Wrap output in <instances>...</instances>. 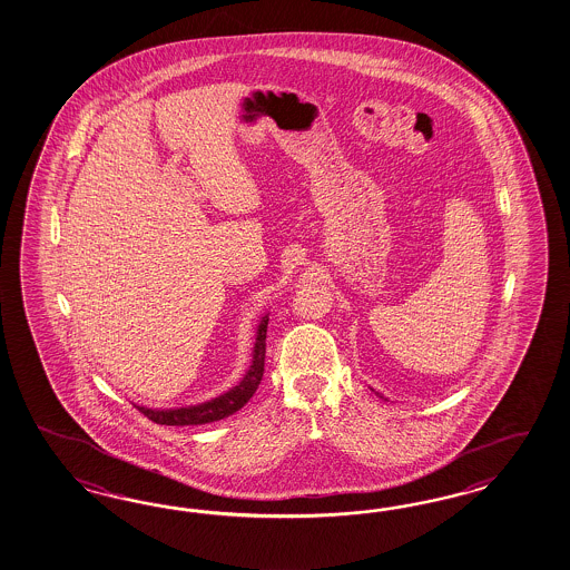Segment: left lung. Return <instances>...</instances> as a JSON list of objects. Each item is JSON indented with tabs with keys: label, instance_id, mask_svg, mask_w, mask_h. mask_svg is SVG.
I'll list each match as a JSON object with an SVG mask.
<instances>
[{
	"label": "left lung",
	"instance_id": "8db88e82",
	"mask_svg": "<svg viewBox=\"0 0 570 570\" xmlns=\"http://www.w3.org/2000/svg\"><path fill=\"white\" fill-rule=\"evenodd\" d=\"M371 391H375V389H371ZM376 395H379V397H383V395H381V393H379V391H375ZM383 400H387V397H383Z\"/></svg>",
	"mask_w": 570,
	"mask_h": 570
}]
</instances>
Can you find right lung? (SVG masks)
<instances>
[{"label": "right lung", "mask_w": 570, "mask_h": 570, "mask_svg": "<svg viewBox=\"0 0 570 570\" xmlns=\"http://www.w3.org/2000/svg\"><path fill=\"white\" fill-rule=\"evenodd\" d=\"M267 321H269V315L265 313L264 317L259 320V325H257L249 371L243 375L235 387L224 391L218 397H212L208 402L195 403V405L167 407V410L146 407V405H136V407L144 416L150 417L156 424H167V426H195V424H208V422L233 416L245 403L249 402L253 393L257 391L259 383H262Z\"/></svg>", "instance_id": "add662e5"}]
</instances>
